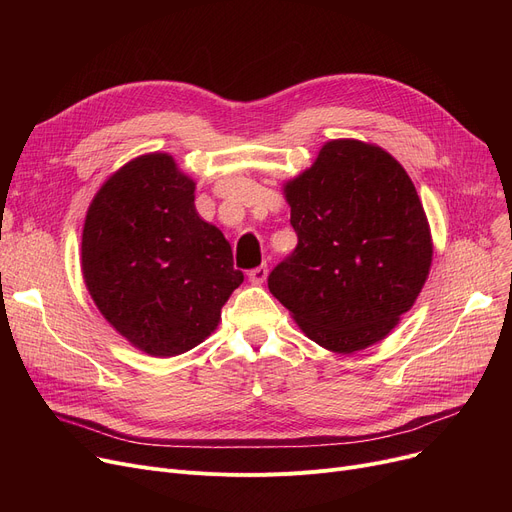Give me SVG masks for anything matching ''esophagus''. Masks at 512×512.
<instances>
[{"mask_svg": "<svg viewBox=\"0 0 512 512\" xmlns=\"http://www.w3.org/2000/svg\"><path fill=\"white\" fill-rule=\"evenodd\" d=\"M265 278H267V265H259V267H255V270L249 272V280L253 284H263Z\"/></svg>", "mask_w": 512, "mask_h": 512, "instance_id": "obj_1", "label": "esophagus"}]
</instances>
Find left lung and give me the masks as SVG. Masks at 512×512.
<instances>
[{"label": "left lung", "instance_id": "1", "mask_svg": "<svg viewBox=\"0 0 512 512\" xmlns=\"http://www.w3.org/2000/svg\"><path fill=\"white\" fill-rule=\"evenodd\" d=\"M299 245L267 286L332 353L384 340L417 301L434 245L415 184L378 145L336 139L284 184Z\"/></svg>", "mask_w": 512, "mask_h": 512}]
</instances>
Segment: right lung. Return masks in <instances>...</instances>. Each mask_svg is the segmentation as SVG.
Wrapping results in <instances>:
<instances>
[{
	"instance_id": "add662e5",
	"label": "right lung",
	"mask_w": 512,
	"mask_h": 512,
	"mask_svg": "<svg viewBox=\"0 0 512 512\" xmlns=\"http://www.w3.org/2000/svg\"><path fill=\"white\" fill-rule=\"evenodd\" d=\"M80 265L114 330L151 357H176L220 324L245 276L224 234L195 209V180L168 153L128 161L89 205Z\"/></svg>"
}]
</instances>
